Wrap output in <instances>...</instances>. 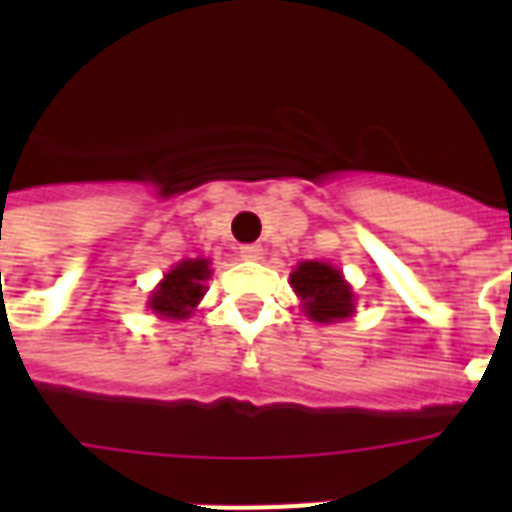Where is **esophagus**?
Returning a JSON list of instances; mask_svg holds the SVG:
<instances>
[{
	"mask_svg": "<svg viewBox=\"0 0 512 512\" xmlns=\"http://www.w3.org/2000/svg\"><path fill=\"white\" fill-rule=\"evenodd\" d=\"M239 255L241 260H252V263H255V260H263L265 249L260 247V244H244V247L239 249Z\"/></svg>",
	"mask_w": 512,
	"mask_h": 512,
	"instance_id": "34e87169",
	"label": "esophagus"
}]
</instances>
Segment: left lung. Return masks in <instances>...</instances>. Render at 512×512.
I'll list each match as a JSON object with an SVG mask.
<instances>
[{
	"label": "left lung",
	"instance_id": "obj_1",
	"mask_svg": "<svg viewBox=\"0 0 512 512\" xmlns=\"http://www.w3.org/2000/svg\"><path fill=\"white\" fill-rule=\"evenodd\" d=\"M289 284L305 316L316 324H337L356 313V292L332 263L303 260L289 273Z\"/></svg>",
	"mask_w": 512,
	"mask_h": 512
}]
</instances>
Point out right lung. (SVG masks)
I'll return each instance as SVG.
<instances>
[{"mask_svg": "<svg viewBox=\"0 0 512 512\" xmlns=\"http://www.w3.org/2000/svg\"><path fill=\"white\" fill-rule=\"evenodd\" d=\"M209 276H212V263L207 257H185L164 273V279L148 295L146 308H151V313H156L159 319H188L207 292Z\"/></svg>", "mask_w": 512, "mask_h": 512, "instance_id": "1", "label": "right lung"}]
</instances>
